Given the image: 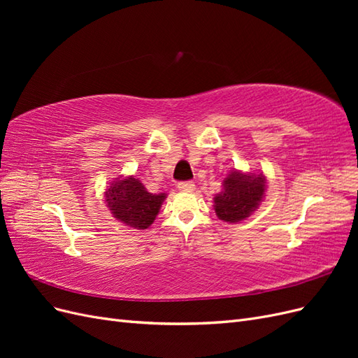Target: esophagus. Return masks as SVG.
<instances>
[{"label": "esophagus", "instance_id": "1", "mask_svg": "<svg viewBox=\"0 0 358 358\" xmlns=\"http://www.w3.org/2000/svg\"><path fill=\"white\" fill-rule=\"evenodd\" d=\"M178 188L180 191L191 192V191L196 189V183H194V182H180V183H178Z\"/></svg>", "mask_w": 358, "mask_h": 358}]
</instances>
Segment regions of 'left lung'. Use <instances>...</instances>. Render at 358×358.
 <instances>
[{
    "label": "left lung",
    "instance_id": "1",
    "mask_svg": "<svg viewBox=\"0 0 358 358\" xmlns=\"http://www.w3.org/2000/svg\"><path fill=\"white\" fill-rule=\"evenodd\" d=\"M267 178L263 171L233 169L222 182V191L215 194L213 209L218 218L239 224L249 218L264 201Z\"/></svg>",
    "mask_w": 358,
    "mask_h": 358
}]
</instances>
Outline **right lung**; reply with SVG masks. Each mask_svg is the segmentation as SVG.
<instances>
[{
	"label": "right lung",
	"instance_id": "add662e5",
	"mask_svg": "<svg viewBox=\"0 0 358 358\" xmlns=\"http://www.w3.org/2000/svg\"><path fill=\"white\" fill-rule=\"evenodd\" d=\"M166 192H149L134 176H121L104 191V203L115 220L136 230H146L154 224Z\"/></svg>",
	"mask_w": 358,
	"mask_h": 358
}]
</instances>
